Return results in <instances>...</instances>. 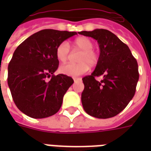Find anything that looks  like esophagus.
Here are the masks:
<instances>
[{
  "instance_id": "1",
  "label": "esophagus",
  "mask_w": 151,
  "mask_h": 151,
  "mask_svg": "<svg viewBox=\"0 0 151 151\" xmlns=\"http://www.w3.org/2000/svg\"><path fill=\"white\" fill-rule=\"evenodd\" d=\"M73 81H78V80H80L81 78H73Z\"/></svg>"
}]
</instances>
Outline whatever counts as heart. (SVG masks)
Instances as JSON below:
<instances>
[{
	"mask_svg": "<svg viewBox=\"0 0 151 151\" xmlns=\"http://www.w3.org/2000/svg\"><path fill=\"white\" fill-rule=\"evenodd\" d=\"M94 43L86 37H79L73 42V50L81 52L78 56L79 63L64 64L59 67V71L63 74L71 77L81 75L88 70L90 66H96L99 62V55L93 50ZM70 45L66 41H63L57 46L55 55L58 60L62 63L66 62L70 55Z\"/></svg>",
	"mask_w": 151,
	"mask_h": 151,
	"instance_id": "b5f03b06",
	"label": "heart"
}]
</instances>
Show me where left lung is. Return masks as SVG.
I'll return each mask as SVG.
<instances>
[{
	"label": "left lung",
	"mask_w": 151,
	"mask_h": 151,
	"mask_svg": "<svg viewBox=\"0 0 151 151\" xmlns=\"http://www.w3.org/2000/svg\"><path fill=\"white\" fill-rule=\"evenodd\" d=\"M79 34L96 39L100 49L95 70L82 78L83 108L88 114L97 118L114 117L126 107L135 95L139 77L137 61L128 45L107 29ZM99 76H103L101 82L95 80Z\"/></svg>",
	"instance_id": "1"
}]
</instances>
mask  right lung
<instances>
[{"label": "right lung", "instance_id": "1", "mask_svg": "<svg viewBox=\"0 0 151 151\" xmlns=\"http://www.w3.org/2000/svg\"><path fill=\"white\" fill-rule=\"evenodd\" d=\"M75 34L77 32L42 29L15 49L8 64V85L14 103L23 114L45 118L59 110L73 80L65 74H54L59 66L55 50Z\"/></svg>", "mask_w": 151, "mask_h": 151}]
</instances>
